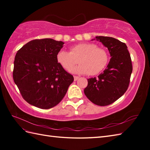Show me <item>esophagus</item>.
<instances>
[{
	"label": "esophagus",
	"mask_w": 150,
	"mask_h": 150,
	"mask_svg": "<svg viewBox=\"0 0 150 150\" xmlns=\"http://www.w3.org/2000/svg\"><path fill=\"white\" fill-rule=\"evenodd\" d=\"M79 78H80V77H78V76H74V81H77Z\"/></svg>",
	"instance_id": "1"
}]
</instances>
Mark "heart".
I'll return each instance as SVG.
<instances>
[{"instance_id":"heart-1","label":"heart","mask_w":150,"mask_h":150,"mask_svg":"<svg viewBox=\"0 0 150 150\" xmlns=\"http://www.w3.org/2000/svg\"><path fill=\"white\" fill-rule=\"evenodd\" d=\"M57 60L66 71H71L79 62L80 64L72 69L73 72L95 75L106 68L109 55L106 50L96 44L83 42L72 46L69 52L59 51L57 54Z\"/></svg>"}]
</instances>
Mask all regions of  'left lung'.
<instances>
[{"instance_id": "left-lung-1", "label": "left lung", "mask_w": 150, "mask_h": 150, "mask_svg": "<svg viewBox=\"0 0 150 150\" xmlns=\"http://www.w3.org/2000/svg\"><path fill=\"white\" fill-rule=\"evenodd\" d=\"M108 47L111 58L107 68L98 77L88 79L84 94L91 103L108 106L128 90L133 70L131 57L125 43L110 37H96Z\"/></svg>"}]
</instances>
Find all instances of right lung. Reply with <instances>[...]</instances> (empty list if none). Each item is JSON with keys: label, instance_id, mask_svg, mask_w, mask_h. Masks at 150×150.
Segmentation results:
<instances>
[{"label": "right lung", "instance_id": "add662e5", "mask_svg": "<svg viewBox=\"0 0 150 150\" xmlns=\"http://www.w3.org/2000/svg\"><path fill=\"white\" fill-rule=\"evenodd\" d=\"M63 44L52 39H35L16 54L13 81L22 98L34 106L47 110L57 106L74 81L57 62Z\"/></svg>", "mask_w": 150, "mask_h": 150}]
</instances>
